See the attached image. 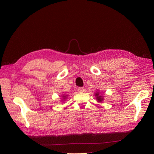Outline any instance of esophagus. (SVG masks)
<instances>
[{"label": "esophagus", "mask_w": 154, "mask_h": 154, "mask_svg": "<svg viewBox=\"0 0 154 154\" xmlns=\"http://www.w3.org/2000/svg\"><path fill=\"white\" fill-rule=\"evenodd\" d=\"M77 91H78V92H80V93L83 92H84V91H84V88H82V87H79V88H78Z\"/></svg>", "instance_id": "obj_1"}]
</instances>
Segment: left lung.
Returning <instances> with one entry per match:
<instances>
[{"mask_svg":"<svg viewBox=\"0 0 154 154\" xmlns=\"http://www.w3.org/2000/svg\"><path fill=\"white\" fill-rule=\"evenodd\" d=\"M94 95L95 96L96 99H97V100L98 102H100V103L102 102V101H103V99H103V97L100 94V92H99V91H96V92L95 93Z\"/></svg>","mask_w":154,"mask_h":154,"instance_id":"8db88e82","label":"left lung"}]
</instances>
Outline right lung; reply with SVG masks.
Listing matches in <instances>:
<instances>
[{
    "label": "right lung",
    "mask_w": 154,
    "mask_h": 154,
    "mask_svg": "<svg viewBox=\"0 0 154 154\" xmlns=\"http://www.w3.org/2000/svg\"><path fill=\"white\" fill-rule=\"evenodd\" d=\"M61 96H62V102H64L65 100H66L67 99V97H68V95H67V94H62V95H61Z\"/></svg>",
    "instance_id": "obj_1"
}]
</instances>
